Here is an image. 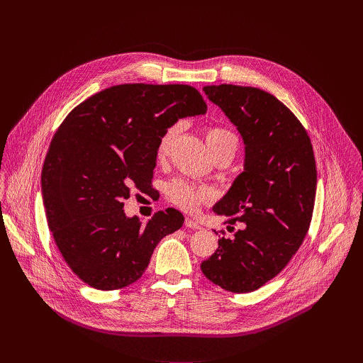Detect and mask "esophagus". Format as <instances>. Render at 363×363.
<instances>
[{"mask_svg":"<svg viewBox=\"0 0 363 363\" xmlns=\"http://www.w3.org/2000/svg\"><path fill=\"white\" fill-rule=\"evenodd\" d=\"M185 227L192 228V230H201V225L195 220H192V218H186L185 220Z\"/></svg>","mask_w":363,"mask_h":363,"instance_id":"obj_1","label":"esophagus"}]
</instances>
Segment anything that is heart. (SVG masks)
<instances>
[{
	"mask_svg": "<svg viewBox=\"0 0 363 363\" xmlns=\"http://www.w3.org/2000/svg\"><path fill=\"white\" fill-rule=\"evenodd\" d=\"M179 129L181 123H174L162 132L157 145L158 160H165L168 157L174 139L179 133ZM205 138L213 157L221 152L230 153L231 158L234 157V153L237 150V136L230 129L221 126L208 128ZM165 194L172 203H175L178 208L186 213H195L202 203L211 201L214 196V192L210 186L195 185L181 178L171 181L165 188Z\"/></svg>",
	"mask_w": 363,
	"mask_h": 363,
	"instance_id": "b5f03b06",
	"label": "heart"
}]
</instances>
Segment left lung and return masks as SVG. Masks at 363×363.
I'll use <instances>...</instances> for the list:
<instances>
[{
  "label": "left lung",
  "instance_id": "obj_1",
  "mask_svg": "<svg viewBox=\"0 0 363 363\" xmlns=\"http://www.w3.org/2000/svg\"><path fill=\"white\" fill-rule=\"evenodd\" d=\"M203 91L237 126L245 160L213 208L234 235L218 240L201 270L224 290L248 293L287 266L308 231L318 184L313 146L291 111L262 89L220 84Z\"/></svg>",
  "mask_w": 363,
  "mask_h": 363
}]
</instances>
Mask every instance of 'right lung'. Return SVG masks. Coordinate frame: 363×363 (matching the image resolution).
<instances>
[{
  "label": "right lung",
  "instance_id": "obj_1",
  "mask_svg": "<svg viewBox=\"0 0 363 363\" xmlns=\"http://www.w3.org/2000/svg\"><path fill=\"white\" fill-rule=\"evenodd\" d=\"M206 112L188 84H119L82 101L51 139L41 172L48 228L72 272L97 290H118L145 273L155 247L184 224L175 208L145 225L123 199L149 186L162 132Z\"/></svg>",
  "mask_w": 363,
  "mask_h": 363
}]
</instances>
